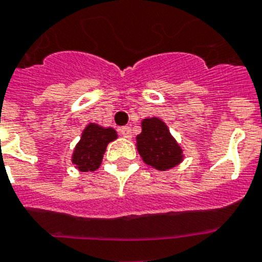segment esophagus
Listing matches in <instances>:
<instances>
[{
    "instance_id": "1",
    "label": "esophagus",
    "mask_w": 262,
    "mask_h": 262,
    "mask_svg": "<svg viewBox=\"0 0 262 262\" xmlns=\"http://www.w3.org/2000/svg\"><path fill=\"white\" fill-rule=\"evenodd\" d=\"M119 133H120L121 137L127 138V139H129V138L133 137V129H131V127H121V128L119 129Z\"/></svg>"
}]
</instances>
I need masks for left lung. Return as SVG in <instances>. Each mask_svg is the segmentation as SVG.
Listing matches in <instances>:
<instances>
[{
  "label": "left lung",
  "mask_w": 262,
  "mask_h": 262,
  "mask_svg": "<svg viewBox=\"0 0 262 262\" xmlns=\"http://www.w3.org/2000/svg\"><path fill=\"white\" fill-rule=\"evenodd\" d=\"M142 160L159 171L176 167L183 160V150L172 137L167 124L159 117L142 120V133L137 137Z\"/></svg>",
  "instance_id": "8db88e82"
}]
</instances>
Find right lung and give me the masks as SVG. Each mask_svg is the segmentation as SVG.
Listing matches in <instances>:
<instances>
[{"instance_id":"obj_1","label":"right lung","mask_w":262,"mask_h":262,"mask_svg":"<svg viewBox=\"0 0 262 262\" xmlns=\"http://www.w3.org/2000/svg\"><path fill=\"white\" fill-rule=\"evenodd\" d=\"M117 138L113 128H103L101 125L90 123L83 129L82 138L78 142L72 154V163L80 172H89L98 169L102 161L103 153L109 142Z\"/></svg>"}]
</instances>
